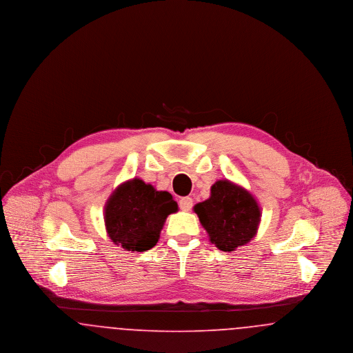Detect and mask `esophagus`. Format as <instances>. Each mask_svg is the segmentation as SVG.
<instances>
[{"label": "esophagus", "mask_w": 353, "mask_h": 353, "mask_svg": "<svg viewBox=\"0 0 353 353\" xmlns=\"http://www.w3.org/2000/svg\"><path fill=\"white\" fill-rule=\"evenodd\" d=\"M179 206H180L181 210L189 212V210L192 209V206H193V201H192L190 197H183V199L179 201Z\"/></svg>", "instance_id": "1"}]
</instances>
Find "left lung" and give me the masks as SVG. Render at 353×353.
<instances>
[{
    "label": "left lung",
    "instance_id": "8db88e82",
    "mask_svg": "<svg viewBox=\"0 0 353 353\" xmlns=\"http://www.w3.org/2000/svg\"><path fill=\"white\" fill-rule=\"evenodd\" d=\"M210 242L222 252H233L249 243L261 222V208L245 188L219 180L210 188V197L194 205Z\"/></svg>",
    "mask_w": 353,
    "mask_h": 353
}]
</instances>
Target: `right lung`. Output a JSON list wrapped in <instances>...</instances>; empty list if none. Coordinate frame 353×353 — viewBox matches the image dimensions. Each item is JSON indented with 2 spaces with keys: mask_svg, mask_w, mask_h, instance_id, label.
<instances>
[{
  "mask_svg": "<svg viewBox=\"0 0 353 353\" xmlns=\"http://www.w3.org/2000/svg\"><path fill=\"white\" fill-rule=\"evenodd\" d=\"M177 202L168 192L134 179L119 185L104 208L107 234L127 252L152 249L169 214L176 213Z\"/></svg>",
  "mask_w": 353,
  "mask_h": 353,
  "instance_id": "1",
  "label": "right lung"
}]
</instances>
